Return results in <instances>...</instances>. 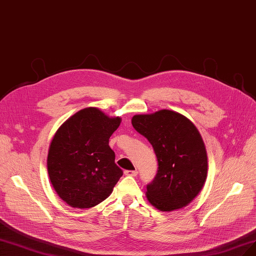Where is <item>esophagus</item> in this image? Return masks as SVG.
<instances>
[{
    "instance_id": "esophagus-1",
    "label": "esophagus",
    "mask_w": 256,
    "mask_h": 256,
    "mask_svg": "<svg viewBox=\"0 0 256 256\" xmlns=\"http://www.w3.org/2000/svg\"><path fill=\"white\" fill-rule=\"evenodd\" d=\"M124 173H125V176H138V170H126Z\"/></svg>"
}]
</instances>
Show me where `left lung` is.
<instances>
[{
	"label": "left lung",
	"mask_w": 256,
	"mask_h": 256,
	"mask_svg": "<svg viewBox=\"0 0 256 256\" xmlns=\"http://www.w3.org/2000/svg\"><path fill=\"white\" fill-rule=\"evenodd\" d=\"M132 126L153 147L158 173L146 196L160 211L186 207L196 198L207 178V152L198 128L178 112L162 109L136 114Z\"/></svg>",
	"instance_id": "1"
}]
</instances>
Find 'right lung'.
I'll return each mask as SVG.
<instances>
[{
	"label": "right lung",
	"mask_w": 256,
	"mask_h": 256,
	"mask_svg": "<svg viewBox=\"0 0 256 256\" xmlns=\"http://www.w3.org/2000/svg\"><path fill=\"white\" fill-rule=\"evenodd\" d=\"M120 118L96 107L82 109L64 122L50 142L47 169L51 184L69 206L86 209L105 200L122 176L109 138Z\"/></svg>",
	"instance_id": "1"
}]
</instances>
